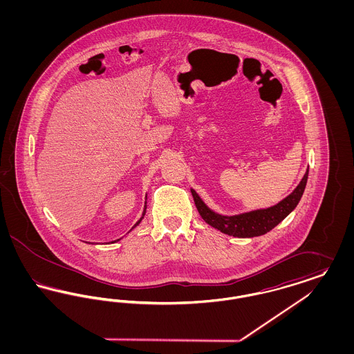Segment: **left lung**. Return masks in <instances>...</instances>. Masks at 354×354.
<instances>
[{"label": "left lung", "instance_id": "obj_1", "mask_svg": "<svg viewBox=\"0 0 354 354\" xmlns=\"http://www.w3.org/2000/svg\"><path fill=\"white\" fill-rule=\"evenodd\" d=\"M308 172L309 169H306L303 180L296 187V189L279 204L267 209H257V211L236 215V216H221L215 214L202 202V199L198 196V194L194 189H191V192L194 196L195 205L203 220L207 224L212 225L214 228L219 230L225 235L235 236V237H254V236L264 235L270 232L272 228H274L280 221L286 219V216L296 208V205L299 204L303 196L304 189L308 180Z\"/></svg>", "mask_w": 354, "mask_h": 354}]
</instances>
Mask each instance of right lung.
<instances>
[{
	"label": "right lung",
	"instance_id": "right-lung-1",
	"mask_svg": "<svg viewBox=\"0 0 354 354\" xmlns=\"http://www.w3.org/2000/svg\"><path fill=\"white\" fill-rule=\"evenodd\" d=\"M145 214H146V209H145V211H143V216H145ZM143 219V218H140V219L138 220V223H136V224H135L134 227H136V225H138V224H139V223H140V220ZM134 227H133V228H134Z\"/></svg>",
	"mask_w": 354,
	"mask_h": 354
}]
</instances>
